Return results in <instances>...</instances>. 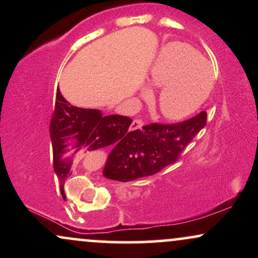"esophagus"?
<instances>
[{
    "label": "esophagus",
    "mask_w": 258,
    "mask_h": 258,
    "mask_svg": "<svg viewBox=\"0 0 258 258\" xmlns=\"http://www.w3.org/2000/svg\"><path fill=\"white\" fill-rule=\"evenodd\" d=\"M143 125H144L143 121H142L141 119H136V120H133V122L131 125V130H138V128H141Z\"/></svg>",
    "instance_id": "34e87169"
}]
</instances>
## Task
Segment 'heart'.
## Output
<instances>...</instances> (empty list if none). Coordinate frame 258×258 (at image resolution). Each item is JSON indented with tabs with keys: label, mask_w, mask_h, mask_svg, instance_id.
<instances>
[{
	"label": "heart",
	"mask_w": 258,
	"mask_h": 258,
	"mask_svg": "<svg viewBox=\"0 0 258 258\" xmlns=\"http://www.w3.org/2000/svg\"><path fill=\"white\" fill-rule=\"evenodd\" d=\"M149 84L160 87L158 105L167 119H183L205 102L214 87L212 67L184 43L165 46L154 61Z\"/></svg>",
	"instance_id": "1"
}]
</instances>
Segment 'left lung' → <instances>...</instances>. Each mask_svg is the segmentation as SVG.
I'll return each instance as SVG.
<instances>
[{"label":"left lung","mask_w":258,"mask_h":258,"mask_svg":"<svg viewBox=\"0 0 258 258\" xmlns=\"http://www.w3.org/2000/svg\"><path fill=\"white\" fill-rule=\"evenodd\" d=\"M207 112L177 123H149L135 130L120 147L109 154L103 174L120 182L153 176L180 158L206 125Z\"/></svg>","instance_id":"8db88e82"}]
</instances>
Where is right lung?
<instances>
[{
  "label": "right lung",
  "mask_w": 258,
  "mask_h": 258,
  "mask_svg": "<svg viewBox=\"0 0 258 258\" xmlns=\"http://www.w3.org/2000/svg\"><path fill=\"white\" fill-rule=\"evenodd\" d=\"M132 120L127 116H104L97 109L74 106L57 90L49 135L53 147V167L60 180V190H64V180L72 172V160H61L69 142H74L76 152L84 149L96 153L109 146L117 148L131 133L128 132Z\"/></svg>",
  "instance_id": "add662e5"
}]
</instances>
